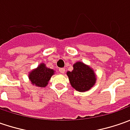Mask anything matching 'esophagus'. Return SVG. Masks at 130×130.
Instances as JSON below:
<instances>
[{"label":"esophagus","instance_id":"obj_1","mask_svg":"<svg viewBox=\"0 0 130 130\" xmlns=\"http://www.w3.org/2000/svg\"><path fill=\"white\" fill-rule=\"evenodd\" d=\"M58 70H59V72L61 73V74H63L65 72V69H63V68H60Z\"/></svg>","mask_w":130,"mask_h":130}]
</instances>
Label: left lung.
Wrapping results in <instances>:
<instances>
[{"mask_svg": "<svg viewBox=\"0 0 130 130\" xmlns=\"http://www.w3.org/2000/svg\"><path fill=\"white\" fill-rule=\"evenodd\" d=\"M72 72H67L70 84L79 92H85L94 86L96 82V75L89 66L78 61L73 65Z\"/></svg>", "mask_w": 130, "mask_h": 130, "instance_id": "left-lung-1", "label": "left lung"}]
</instances>
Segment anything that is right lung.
Segmentation results:
<instances>
[{
    "label": "right lung",
    "instance_id": "obj_1",
    "mask_svg": "<svg viewBox=\"0 0 130 130\" xmlns=\"http://www.w3.org/2000/svg\"><path fill=\"white\" fill-rule=\"evenodd\" d=\"M54 72L55 71L53 69L46 67L45 64L42 63L29 72V79L34 85L39 87H45L48 84Z\"/></svg>",
    "mask_w": 130,
    "mask_h": 130
}]
</instances>
